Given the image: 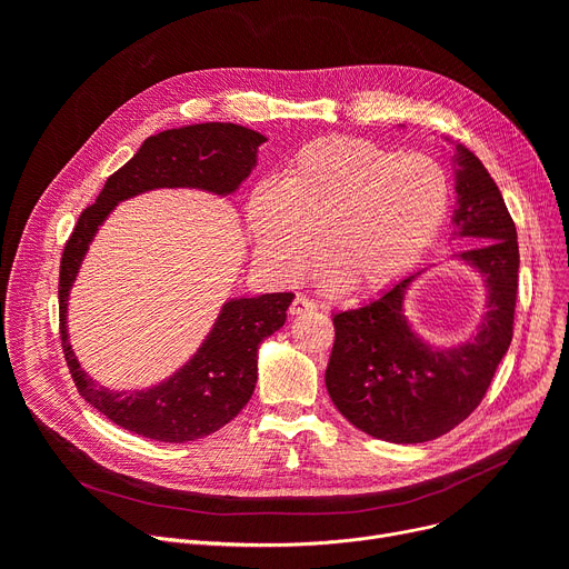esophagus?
<instances>
[{
  "mask_svg": "<svg viewBox=\"0 0 569 569\" xmlns=\"http://www.w3.org/2000/svg\"><path fill=\"white\" fill-rule=\"evenodd\" d=\"M313 309H316V305L309 300V297H305V295H297L295 300H292V305H290V313H292V316L309 313V311H313Z\"/></svg>",
  "mask_w": 569,
  "mask_h": 569,
  "instance_id": "1",
  "label": "esophagus"
}]
</instances>
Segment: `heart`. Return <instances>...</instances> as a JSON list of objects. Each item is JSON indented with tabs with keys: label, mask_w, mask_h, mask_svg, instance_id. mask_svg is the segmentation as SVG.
<instances>
[{
	"label": "heart",
	"mask_w": 569,
	"mask_h": 569,
	"mask_svg": "<svg viewBox=\"0 0 569 569\" xmlns=\"http://www.w3.org/2000/svg\"><path fill=\"white\" fill-rule=\"evenodd\" d=\"M447 209L450 182L433 157L335 136L300 147L279 182L251 191L247 226L258 262L277 281L305 277L320 253L325 286L362 295L420 262Z\"/></svg>",
	"instance_id": "b5f03b06"
}]
</instances>
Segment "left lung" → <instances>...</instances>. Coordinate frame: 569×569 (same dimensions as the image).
Masks as SVG:
<instances>
[{
	"label": "left lung",
	"mask_w": 569,
	"mask_h": 569,
	"mask_svg": "<svg viewBox=\"0 0 569 569\" xmlns=\"http://www.w3.org/2000/svg\"><path fill=\"white\" fill-rule=\"evenodd\" d=\"M452 144V234L477 242L457 260L472 267L487 286V311L475 335L457 346H436L412 330L406 295L425 269L395 281L362 307L335 313L327 392L352 427L387 442H427L461 425L485 399L512 343L517 228L482 161L463 144Z\"/></svg>",
	"instance_id": "obj_1"
}]
</instances>
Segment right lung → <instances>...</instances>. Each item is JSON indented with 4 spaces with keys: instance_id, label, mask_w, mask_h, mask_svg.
<instances>
[{
    "instance_id": "obj_1",
    "label": "right lung",
    "mask_w": 569,
    "mask_h": 569,
    "mask_svg": "<svg viewBox=\"0 0 569 569\" xmlns=\"http://www.w3.org/2000/svg\"><path fill=\"white\" fill-rule=\"evenodd\" d=\"M267 138L239 124L204 122L149 136L131 161L108 177L97 202L80 214L59 267V330L80 397L108 420L161 442H189L226 427L242 410L258 380V348L281 330L292 292L234 297L187 365L144 390L117 392L82 371L69 343V292L99 226L117 202L154 189H200L230 196L258 163Z\"/></svg>"
}]
</instances>
